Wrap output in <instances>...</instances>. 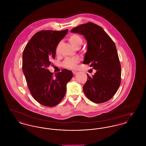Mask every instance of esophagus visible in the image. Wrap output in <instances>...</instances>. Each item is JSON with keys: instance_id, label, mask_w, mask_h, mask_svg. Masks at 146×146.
<instances>
[{"instance_id": "obj_1", "label": "esophagus", "mask_w": 146, "mask_h": 146, "mask_svg": "<svg viewBox=\"0 0 146 146\" xmlns=\"http://www.w3.org/2000/svg\"><path fill=\"white\" fill-rule=\"evenodd\" d=\"M72 73H73V74H76V73H77V72L76 71V70H73V71H72Z\"/></svg>"}]
</instances>
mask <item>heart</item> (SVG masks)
<instances>
[{"mask_svg": "<svg viewBox=\"0 0 146 146\" xmlns=\"http://www.w3.org/2000/svg\"><path fill=\"white\" fill-rule=\"evenodd\" d=\"M68 41L71 44V45L75 48L76 47H80L83 43V39L81 36L76 34H73L70 35V36L68 37ZM61 44L62 42H59L56 48V53L57 54H58L60 52V49ZM79 62V60L78 58L67 57L64 60L63 62V66L65 68L73 70L76 68V66Z\"/></svg>", "mask_w": 146, "mask_h": 146, "instance_id": "b5f03b06", "label": "heart"}]
</instances>
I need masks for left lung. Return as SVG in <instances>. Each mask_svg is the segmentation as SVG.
<instances>
[{"mask_svg": "<svg viewBox=\"0 0 146 146\" xmlns=\"http://www.w3.org/2000/svg\"><path fill=\"white\" fill-rule=\"evenodd\" d=\"M70 32L84 36L88 50L83 63L97 70L91 77L87 74L84 94L96 104L108 101L117 92L121 82V66L114 42L103 28L92 22L80 25Z\"/></svg>", "mask_w": 146, "mask_h": 146, "instance_id": "1", "label": "left lung"}]
</instances>
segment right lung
Returning <instances> with one entry per match:
<instances>
[{
  "mask_svg": "<svg viewBox=\"0 0 146 146\" xmlns=\"http://www.w3.org/2000/svg\"><path fill=\"white\" fill-rule=\"evenodd\" d=\"M61 31H42L35 34L26 45L22 55V70L32 96L47 107L58 104L64 96L67 84L73 77L70 70L63 69L55 76L48 67L55 57L56 48L67 35Z\"/></svg>",
  "mask_w": 146,
  "mask_h": 146,
  "instance_id": "1",
  "label": "right lung"
}]
</instances>
